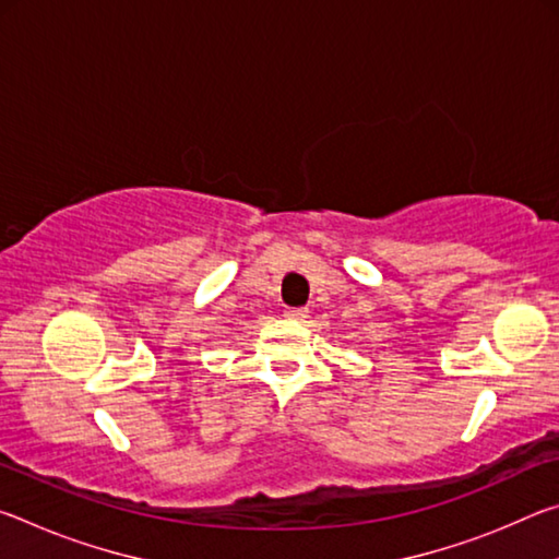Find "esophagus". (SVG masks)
Masks as SVG:
<instances>
[{
	"mask_svg": "<svg viewBox=\"0 0 559 559\" xmlns=\"http://www.w3.org/2000/svg\"><path fill=\"white\" fill-rule=\"evenodd\" d=\"M283 316L290 318V320H302V318L308 316V308H288Z\"/></svg>",
	"mask_w": 559,
	"mask_h": 559,
	"instance_id": "obj_1",
	"label": "esophagus"
}]
</instances>
